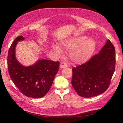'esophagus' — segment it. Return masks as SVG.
<instances>
[{
  "mask_svg": "<svg viewBox=\"0 0 123 123\" xmlns=\"http://www.w3.org/2000/svg\"><path fill=\"white\" fill-rule=\"evenodd\" d=\"M67 67L68 66L66 64V63L62 62L60 65V66H59V67H60L61 69H63V68H65L66 67Z\"/></svg>",
  "mask_w": 123,
  "mask_h": 123,
  "instance_id": "obj_1",
  "label": "esophagus"
}]
</instances>
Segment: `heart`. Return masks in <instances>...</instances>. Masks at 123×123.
I'll return each mask as SVG.
<instances>
[{"mask_svg":"<svg viewBox=\"0 0 123 123\" xmlns=\"http://www.w3.org/2000/svg\"><path fill=\"white\" fill-rule=\"evenodd\" d=\"M63 49H71L69 57L74 64L80 65L87 62L90 59L96 48L95 40L86 36H73L62 40L59 43ZM52 49L55 52L60 55L62 50L57 44H53Z\"/></svg>","mask_w":123,"mask_h":123,"instance_id":"heart-1","label":"heart"}]
</instances>
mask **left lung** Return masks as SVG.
<instances>
[{
  "label": "left lung",
  "mask_w": 123,
  "mask_h": 123,
  "mask_svg": "<svg viewBox=\"0 0 123 123\" xmlns=\"http://www.w3.org/2000/svg\"><path fill=\"white\" fill-rule=\"evenodd\" d=\"M115 67V48L108 39L99 53L85 64L73 68L72 87L83 98L102 94L109 86Z\"/></svg>",
  "instance_id": "1"
}]
</instances>
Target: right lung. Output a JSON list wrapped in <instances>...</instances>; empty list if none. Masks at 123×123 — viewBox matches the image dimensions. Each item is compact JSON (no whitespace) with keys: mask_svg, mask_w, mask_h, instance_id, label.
<instances>
[{"mask_svg":"<svg viewBox=\"0 0 123 123\" xmlns=\"http://www.w3.org/2000/svg\"><path fill=\"white\" fill-rule=\"evenodd\" d=\"M19 36L9 48L8 68L11 80L25 95L40 98L45 95L53 84L59 69V62L47 59H38L34 64L24 66L16 57L15 49L18 42L25 40Z\"/></svg>","mask_w":123,"mask_h":123,"instance_id":"obj_1","label":"right lung"}]
</instances>
